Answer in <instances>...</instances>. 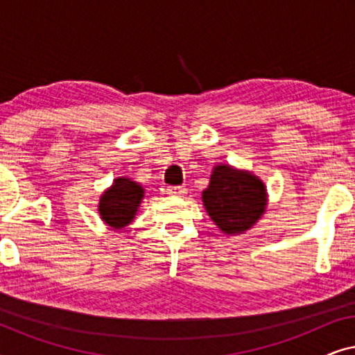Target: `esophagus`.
I'll return each mask as SVG.
<instances>
[{"instance_id":"esophagus-1","label":"esophagus","mask_w":355,"mask_h":355,"mask_svg":"<svg viewBox=\"0 0 355 355\" xmlns=\"http://www.w3.org/2000/svg\"><path fill=\"white\" fill-rule=\"evenodd\" d=\"M187 189L184 186H169L166 189V192L169 193V196H174V197H182L184 193H186Z\"/></svg>"}]
</instances>
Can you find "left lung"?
<instances>
[{
  "label": "left lung",
  "instance_id": "1",
  "mask_svg": "<svg viewBox=\"0 0 355 355\" xmlns=\"http://www.w3.org/2000/svg\"><path fill=\"white\" fill-rule=\"evenodd\" d=\"M203 205L225 234H239L255 225L265 211V186L259 178L218 164L203 191Z\"/></svg>",
  "mask_w": 355,
  "mask_h": 355
}]
</instances>
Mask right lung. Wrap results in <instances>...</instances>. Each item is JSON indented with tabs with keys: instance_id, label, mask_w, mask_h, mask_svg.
I'll use <instances>...</instances> for the list:
<instances>
[{
	"instance_id": "1",
	"label": "right lung",
	"mask_w": 355,
	"mask_h": 355,
	"mask_svg": "<svg viewBox=\"0 0 355 355\" xmlns=\"http://www.w3.org/2000/svg\"><path fill=\"white\" fill-rule=\"evenodd\" d=\"M144 197V189L128 178L114 179L113 187L101 196L98 211L106 225L114 230L128 226L134 220L139 203Z\"/></svg>"
}]
</instances>
